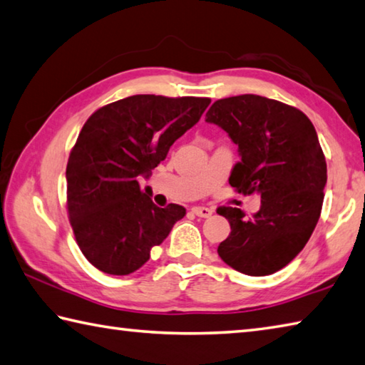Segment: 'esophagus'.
Returning <instances> with one entry per match:
<instances>
[{
	"label": "esophagus",
	"mask_w": 365,
	"mask_h": 365,
	"mask_svg": "<svg viewBox=\"0 0 365 365\" xmlns=\"http://www.w3.org/2000/svg\"><path fill=\"white\" fill-rule=\"evenodd\" d=\"M192 212L197 215L198 217H210L212 215V210L206 208V206H194V208H192Z\"/></svg>",
	"instance_id": "obj_1"
}]
</instances>
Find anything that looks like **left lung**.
Wrapping results in <instances>:
<instances>
[{
	"mask_svg": "<svg viewBox=\"0 0 365 365\" xmlns=\"http://www.w3.org/2000/svg\"><path fill=\"white\" fill-rule=\"evenodd\" d=\"M205 120L238 146L232 187L260 195L251 219L240 208H217L232 229L219 257L251 277L278 272L304 250L324 200L327 165L313 123L297 108L251 93L215 101Z\"/></svg>",
	"mask_w": 365,
	"mask_h": 365,
	"instance_id": "left-lung-1",
	"label": "left lung"
}]
</instances>
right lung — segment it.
<instances>
[{
	"instance_id": "1",
	"label": "right lung",
	"mask_w": 365,
	"mask_h": 365,
	"mask_svg": "<svg viewBox=\"0 0 365 365\" xmlns=\"http://www.w3.org/2000/svg\"><path fill=\"white\" fill-rule=\"evenodd\" d=\"M210 98L133 95L95 111L66 165V206L76 242L93 267L130 274L148 262L185 208H159L141 190L170 146L200 120Z\"/></svg>"
}]
</instances>
